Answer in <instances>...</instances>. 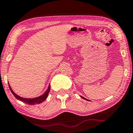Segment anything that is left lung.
<instances>
[{
  "label": "left lung",
  "mask_w": 133,
  "mask_h": 133,
  "mask_svg": "<svg viewBox=\"0 0 133 133\" xmlns=\"http://www.w3.org/2000/svg\"><path fill=\"white\" fill-rule=\"evenodd\" d=\"M81 98H83V99H85V100H87V99H85V98H84V97H83V96H81Z\"/></svg>",
  "instance_id": "left-lung-1"
}]
</instances>
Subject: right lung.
<instances>
[{
	"label": "right lung",
	"instance_id": "right-lung-1",
	"mask_svg": "<svg viewBox=\"0 0 133 133\" xmlns=\"http://www.w3.org/2000/svg\"><path fill=\"white\" fill-rule=\"evenodd\" d=\"M8 85H9V84H8ZM9 87H10V90L11 91V93H12L13 95H14V96L16 97V99H18L19 101H22V102H25V103H26V104H29V105H35V104L42 103V102H43L45 100L46 98H47L48 95L49 93V91H50V84H49L47 90H46V92L44 93L43 95H42V96L37 97V98H35L27 99V98H22V97L19 96L18 95H16V93H15L14 91H12V90L11 89V88L10 85H9Z\"/></svg>",
	"mask_w": 133,
	"mask_h": 133
}]
</instances>
